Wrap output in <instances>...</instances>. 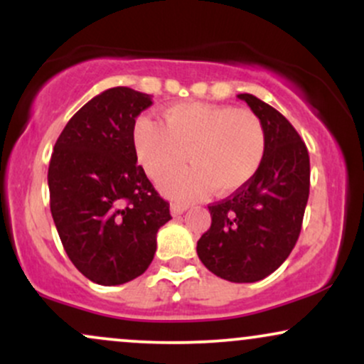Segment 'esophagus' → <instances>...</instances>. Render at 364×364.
<instances>
[{
    "mask_svg": "<svg viewBox=\"0 0 364 364\" xmlns=\"http://www.w3.org/2000/svg\"><path fill=\"white\" fill-rule=\"evenodd\" d=\"M186 208H188V205H185V203L174 202V203H171V214L176 217V215H179V214H183V212H185Z\"/></svg>",
    "mask_w": 364,
    "mask_h": 364,
    "instance_id": "esophagus-1",
    "label": "esophagus"
}]
</instances>
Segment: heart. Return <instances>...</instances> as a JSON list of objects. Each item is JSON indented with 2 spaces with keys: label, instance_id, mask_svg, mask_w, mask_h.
I'll list each match as a JSON object with an SVG mask.
<instances>
[{
  "label": "heart",
  "instance_id": "heart-1",
  "mask_svg": "<svg viewBox=\"0 0 364 364\" xmlns=\"http://www.w3.org/2000/svg\"><path fill=\"white\" fill-rule=\"evenodd\" d=\"M140 164L159 179L186 160L193 166L161 179L166 195L195 200L208 188L228 195L260 169L267 152L263 121L252 109L224 104L181 102L164 111V123L141 116L133 129Z\"/></svg>",
  "mask_w": 364,
  "mask_h": 364
}]
</instances>
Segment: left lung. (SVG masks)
I'll list each match as a JSON object with an SVG mask.
<instances>
[{
	"mask_svg": "<svg viewBox=\"0 0 364 364\" xmlns=\"http://www.w3.org/2000/svg\"><path fill=\"white\" fill-rule=\"evenodd\" d=\"M237 97L263 121L265 159L243 188L208 205L212 224L196 253L217 277L257 282L277 270L298 241L310 195V156L281 112L252 94Z\"/></svg>",
	"mask_w": 364,
	"mask_h": 364,
	"instance_id": "1",
	"label": "left lung"
}]
</instances>
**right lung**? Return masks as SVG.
<instances>
[{
    "instance_id": "1",
    "label": "right lung",
    "mask_w": 364,
    "mask_h": 364,
    "mask_svg": "<svg viewBox=\"0 0 364 364\" xmlns=\"http://www.w3.org/2000/svg\"><path fill=\"white\" fill-rule=\"evenodd\" d=\"M149 94L112 87L73 114L48 171L53 220L66 255L101 286H119L149 269L157 231L171 219L133 141Z\"/></svg>"
}]
</instances>
